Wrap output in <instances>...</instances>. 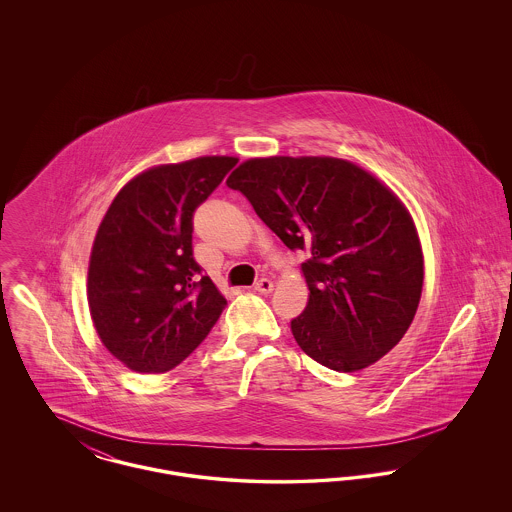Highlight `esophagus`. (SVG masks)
I'll list each match as a JSON object with an SVG mask.
<instances>
[{"label": "esophagus", "mask_w": 512, "mask_h": 512, "mask_svg": "<svg viewBox=\"0 0 512 512\" xmlns=\"http://www.w3.org/2000/svg\"><path fill=\"white\" fill-rule=\"evenodd\" d=\"M253 290L259 293H270L274 290V284H272L268 278H261V280L253 286Z\"/></svg>", "instance_id": "1"}]
</instances>
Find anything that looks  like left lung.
Wrapping results in <instances>:
<instances>
[{"label":"left lung","instance_id":"1","mask_svg":"<svg viewBox=\"0 0 512 512\" xmlns=\"http://www.w3.org/2000/svg\"><path fill=\"white\" fill-rule=\"evenodd\" d=\"M288 245L303 249L309 301L293 318L317 363L357 372L380 361L413 322L424 257L405 203L363 167L336 157H255L226 180Z\"/></svg>","mask_w":512,"mask_h":512}]
</instances>
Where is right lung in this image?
<instances>
[{"label": "right lung", "mask_w": 512, "mask_h": 512, "mask_svg": "<svg viewBox=\"0 0 512 512\" xmlns=\"http://www.w3.org/2000/svg\"><path fill=\"white\" fill-rule=\"evenodd\" d=\"M238 163L209 155L134 176L99 224L88 307L105 349L134 372L161 374L205 340L226 305L192 249L194 211Z\"/></svg>", "instance_id": "obj_1"}]
</instances>
